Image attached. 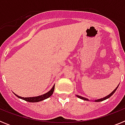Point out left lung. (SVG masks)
Returning a JSON list of instances; mask_svg holds the SVG:
<instances>
[{
    "label": "left lung",
    "instance_id": "1",
    "mask_svg": "<svg viewBox=\"0 0 125 125\" xmlns=\"http://www.w3.org/2000/svg\"><path fill=\"white\" fill-rule=\"evenodd\" d=\"M118 87H117V88H116V89H115L114 91H113V92L111 93H110V94H108V96H106V97H104V98H101V99H99V100H95V102H100V101H104V100H106V99H108V98H110V97H111V96H112L113 94H114V93L115 92V91H116V89H117V88H118ZM76 96L78 97V98H80V99H82V100H86V101H89V100H88V99H87V98H84V97L81 96L76 95Z\"/></svg>",
    "mask_w": 125,
    "mask_h": 125
}]
</instances>
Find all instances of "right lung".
I'll return each instance as SVG.
<instances>
[{"mask_svg": "<svg viewBox=\"0 0 125 125\" xmlns=\"http://www.w3.org/2000/svg\"><path fill=\"white\" fill-rule=\"evenodd\" d=\"M54 86L55 84L53 86V87L52 88V89H51L50 91H48L46 93L42 95L39 96H36V97H29V98H24V97H21L17 95V94H15V95L16 96L18 97L19 98H21L22 100H24L26 101H28V102H31V103H35V102H39V101H41L42 100H44L47 98H49L53 94V92H54Z\"/></svg>", "mask_w": 125, "mask_h": 125, "instance_id": "right-lung-1", "label": "right lung"}]
</instances>
